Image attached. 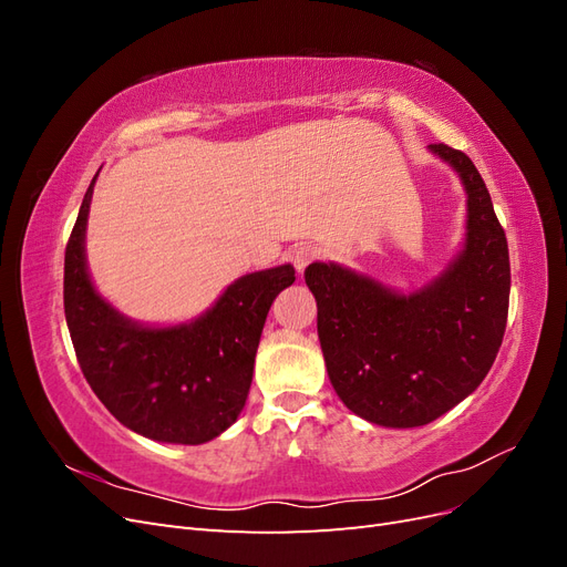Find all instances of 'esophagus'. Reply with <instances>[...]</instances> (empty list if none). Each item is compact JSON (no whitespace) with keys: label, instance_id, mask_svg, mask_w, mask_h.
Listing matches in <instances>:
<instances>
[{"label":"esophagus","instance_id":"1","mask_svg":"<svg viewBox=\"0 0 567 567\" xmlns=\"http://www.w3.org/2000/svg\"><path fill=\"white\" fill-rule=\"evenodd\" d=\"M319 255H321V250L315 244H300L293 250V265L302 274L315 260H319Z\"/></svg>","mask_w":567,"mask_h":567}]
</instances>
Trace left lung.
<instances>
[{
	"instance_id": "left-lung-1",
	"label": "left lung",
	"mask_w": 567,
	"mask_h": 567,
	"mask_svg": "<svg viewBox=\"0 0 567 567\" xmlns=\"http://www.w3.org/2000/svg\"><path fill=\"white\" fill-rule=\"evenodd\" d=\"M427 151L466 192L463 246L433 281L402 293L338 262L305 269L336 394L352 414L385 427L425 425L466 400L506 331L508 244L487 186L466 153L447 144Z\"/></svg>"
}]
</instances>
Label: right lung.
I'll return each instance as SVG.
<instances>
[{"instance_id":"right-lung-1","label":"right lung","mask_w":567,"mask_h":567,"mask_svg":"<svg viewBox=\"0 0 567 567\" xmlns=\"http://www.w3.org/2000/svg\"><path fill=\"white\" fill-rule=\"evenodd\" d=\"M99 173L65 248L63 307L84 379L130 431L169 444H203L241 414L271 302L296 281L293 265L250 271L203 315L151 326L99 293L87 267V217Z\"/></svg>"}]
</instances>
